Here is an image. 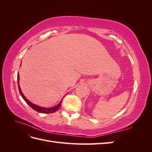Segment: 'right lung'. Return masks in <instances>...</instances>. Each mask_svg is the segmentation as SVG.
<instances>
[{
    "mask_svg": "<svg viewBox=\"0 0 152 152\" xmlns=\"http://www.w3.org/2000/svg\"><path fill=\"white\" fill-rule=\"evenodd\" d=\"M19 78H20V77H19V73H18L17 79H18V89H19L20 93L21 96H22V98H23V99L25 101V102H26L27 104H28L31 108H33L34 110H35V111L38 112H39V113H54V112H56L57 110L59 108V107H60L61 102H62V100L61 101L60 103H59L58 105L56 106V107H51V108H44V107H39V106L35 105V104H33V103H31L30 102H29V101L25 98V96L23 95V94L22 93V92H21V89H20V85H19Z\"/></svg>",
    "mask_w": 152,
    "mask_h": 152,
    "instance_id": "add662e5",
    "label": "right lung"
}]
</instances>
